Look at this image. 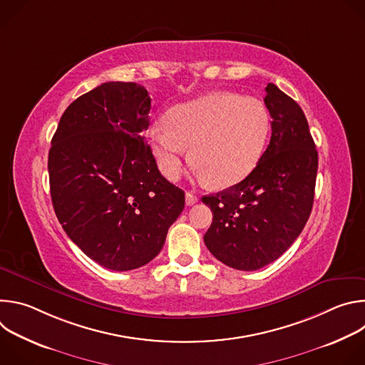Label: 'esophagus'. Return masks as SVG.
I'll use <instances>...</instances> for the list:
<instances>
[{"instance_id":"obj_1","label":"esophagus","mask_w":365,"mask_h":365,"mask_svg":"<svg viewBox=\"0 0 365 365\" xmlns=\"http://www.w3.org/2000/svg\"><path fill=\"white\" fill-rule=\"evenodd\" d=\"M185 196H186V205L187 206H192V205H195L197 202V196L193 195L192 192H186Z\"/></svg>"}]
</instances>
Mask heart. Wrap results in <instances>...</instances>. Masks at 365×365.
<instances>
[{
  "instance_id": "obj_1",
  "label": "heart",
  "mask_w": 365,
  "mask_h": 365,
  "mask_svg": "<svg viewBox=\"0 0 365 365\" xmlns=\"http://www.w3.org/2000/svg\"><path fill=\"white\" fill-rule=\"evenodd\" d=\"M272 130L263 101L234 92H211L170 108L148 130L153 158L170 180L189 158L203 180L230 187L247 179L264 153Z\"/></svg>"
}]
</instances>
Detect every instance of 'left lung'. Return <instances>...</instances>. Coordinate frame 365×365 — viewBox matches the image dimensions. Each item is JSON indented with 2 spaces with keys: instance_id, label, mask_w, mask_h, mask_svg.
Returning a JSON list of instances; mask_svg holds the SVG:
<instances>
[{
  "instance_id": "obj_1",
  "label": "left lung",
  "mask_w": 365,
  "mask_h": 365,
  "mask_svg": "<svg viewBox=\"0 0 365 365\" xmlns=\"http://www.w3.org/2000/svg\"><path fill=\"white\" fill-rule=\"evenodd\" d=\"M266 92L272 138L257 168L242 182L202 197L214 215L203 237L207 250L244 272L273 263L300 235L318 173L317 145L302 108L274 83Z\"/></svg>"
}]
</instances>
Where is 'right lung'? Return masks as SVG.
I'll list each match as a JSON object with an SVG mask.
<instances>
[{
  "label": "right lung",
  "mask_w": 365,
  "mask_h": 365,
  "mask_svg": "<svg viewBox=\"0 0 365 365\" xmlns=\"http://www.w3.org/2000/svg\"><path fill=\"white\" fill-rule=\"evenodd\" d=\"M151 98L106 82L63 113L48 151L51 202L68 237L102 267L127 272L158 255L185 192L155 165L144 131Z\"/></svg>",
  "instance_id": "obj_1"
}]
</instances>
